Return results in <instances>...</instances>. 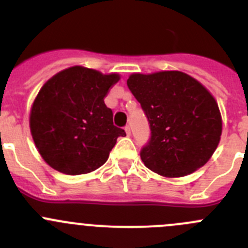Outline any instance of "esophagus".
Returning a JSON list of instances; mask_svg holds the SVG:
<instances>
[{
	"instance_id": "obj_1",
	"label": "esophagus",
	"mask_w": 248,
	"mask_h": 248,
	"mask_svg": "<svg viewBox=\"0 0 248 248\" xmlns=\"http://www.w3.org/2000/svg\"><path fill=\"white\" fill-rule=\"evenodd\" d=\"M124 131H126L127 136H131V127L126 126V127H124Z\"/></svg>"
}]
</instances>
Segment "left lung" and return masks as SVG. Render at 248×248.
Instances as JSON below:
<instances>
[{
  "instance_id": "1",
  "label": "left lung",
  "mask_w": 248,
  "mask_h": 248,
  "mask_svg": "<svg viewBox=\"0 0 248 248\" xmlns=\"http://www.w3.org/2000/svg\"><path fill=\"white\" fill-rule=\"evenodd\" d=\"M127 86L150 124L140 157L152 171L181 177L202 168L218 145L222 119L209 91L182 72L132 74Z\"/></svg>"
}]
</instances>
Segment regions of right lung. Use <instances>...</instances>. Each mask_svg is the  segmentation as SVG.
Here are the masks:
<instances>
[{
	"label": "right lung",
	"instance_id": "obj_1",
	"mask_svg": "<svg viewBox=\"0 0 248 248\" xmlns=\"http://www.w3.org/2000/svg\"><path fill=\"white\" fill-rule=\"evenodd\" d=\"M117 74L76 66L60 72L33 102L30 128L39 154L55 170L80 175L103 166L119 137L112 110L104 103Z\"/></svg>",
	"mask_w": 248,
	"mask_h": 248
}]
</instances>
